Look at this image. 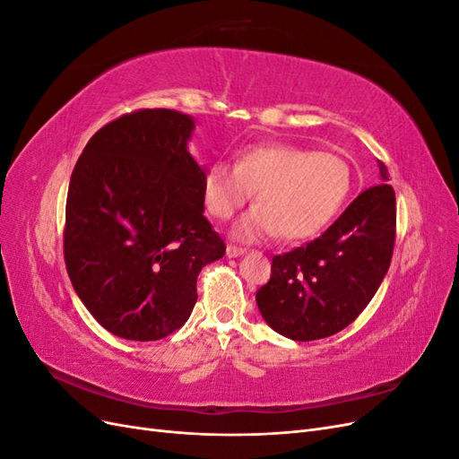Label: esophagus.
I'll use <instances>...</instances> for the list:
<instances>
[{"instance_id":"obj_1","label":"esophagus","mask_w":459,"mask_h":459,"mask_svg":"<svg viewBox=\"0 0 459 459\" xmlns=\"http://www.w3.org/2000/svg\"><path fill=\"white\" fill-rule=\"evenodd\" d=\"M247 253V248H241V247H235V245H228L226 247V256L228 258H238L241 255Z\"/></svg>"}]
</instances>
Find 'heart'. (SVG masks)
I'll list each match as a JSON object with an SVG mask.
<instances>
[{
    "instance_id": "1",
    "label": "heart",
    "mask_w": 459,
    "mask_h": 459,
    "mask_svg": "<svg viewBox=\"0 0 459 459\" xmlns=\"http://www.w3.org/2000/svg\"><path fill=\"white\" fill-rule=\"evenodd\" d=\"M351 182L349 162L333 152L264 143L241 151L235 166L214 162L204 174L203 197L208 212L228 220L256 191L258 204L235 226V238L256 241L277 231L285 241H302L331 224Z\"/></svg>"
}]
</instances>
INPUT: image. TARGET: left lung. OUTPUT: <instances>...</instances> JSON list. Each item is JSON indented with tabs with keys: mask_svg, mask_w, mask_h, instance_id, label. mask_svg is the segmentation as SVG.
I'll return each instance as SVG.
<instances>
[{
	"mask_svg": "<svg viewBox=\"0 0 459 459\" xmlns=\"http://www.w3.org/2000/svg\"><path fill=\"white\" fill-rule=\"evenodd\" d=\"M379 186L366 189L319 235L273 256L256 304L266 324L293 341L342 331L362 314L391 266L396 199L379 160Z\"/></svg>",
	"mask_w": 459,
	"mask_h": 459,
	"instance_id": "left-lung-1",
	"label": "left lung"
}]
</instances>
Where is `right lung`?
Instances as JSON below:
<instances>
[{
  "label": "right lung",
  "mask_w": 459,
  "mask_h": 459,
  "mask_svg": "<svg viewBox=\"0 0 459 459\" xmlns=\"http://www.w3.org/2000/svg\"><path fill=\"white\" fill-rule=\"evenodd\" d=\"M195 120L143 108L95 132L66 195L65 262L108 333L159 341L197 302V275L226 245L204 218V169L187 143Z\"/></svg>",
  "instance_id": "obj_1"
}]
</instances>
